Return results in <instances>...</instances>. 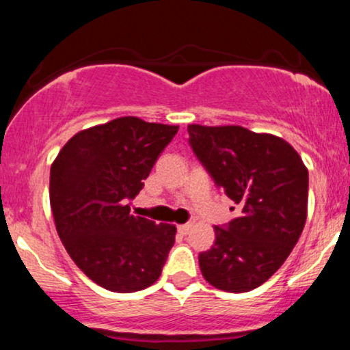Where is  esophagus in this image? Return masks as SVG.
I'll return each mask as SVG.
<instances>
[{"label": "esophagus", "mask_w": 350, "mask_h": 350, "mask_svg": "<svg viewBox=\"0 0 350 350\" xmlns=\"http://www.w3.org/2000/svg\"><path fill=\"white\" fill-rule=\"evenodd\" d=\"M191 224H184V226H179L178 227V230H179V234H183V235H186V234H189V230H191Z\"/></svg>", "instance_id": "34e87169"}]
</instances>
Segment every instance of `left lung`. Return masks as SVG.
Returning a JSON list of instances; mask_svg holds the SVG:
<instances>
[{
    "label": "left lung",
    "instance_id": "1",
    "mask_svg": "<svg viewBox=\"0 0 350 350\" xmlns=\"http://www.w3.org/2000/svg\"><path fill=\"white\" fill-rule=\"evenodd\" d=\"M189 143L215 184L242 212L214 227L215 243L199 255L208 284L228 293L258 288L288 258L308 215V167L280 136L239 124L191 123Z\"/></svg>",
    "mask_w": 350,
    "mask_h": 350
}]
</instances>
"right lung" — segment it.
I'll list each match as a JSON object with an SVG mask.
<instances>
[{"label": "right lung", "instance_id": "right-lung-1", "mask_svg": "<svg viewBox=\"0 0 350 350\" xmlns=\"http://www.w3.org/2000/svg\"><path fill=\"white\" fill-rule=\"evenodd\" d=\"M178 124L120 116L75 133L51 166L55 228L74 263L98 286L133 293L161 276L176 226L130 212Z\"/></svg>", "mask_w": 350, "mask_h": 350}]
</instances>
